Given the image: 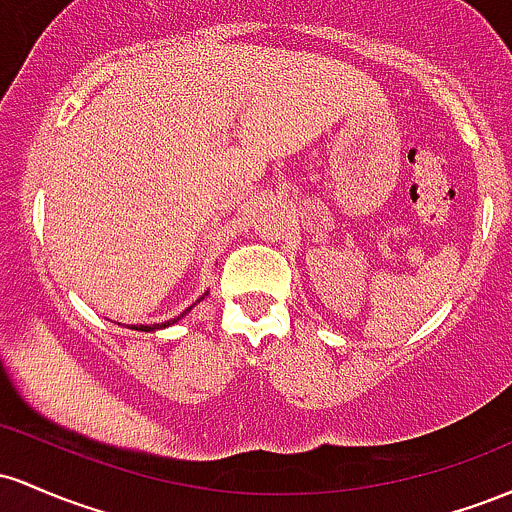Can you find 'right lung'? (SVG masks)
Here are the masks:
<instances>
[{"instance_id":"add662e5","label":"right lung","mask_w":512,"mask_h":512,"mask_svg":"<svg viewBox=\"0 0 512 512\" xmlns=\"http://www.w3.org/2000/svg\"><path fill=\"white\" fill-rule=\"evenodd\" d=\"M200 300H203V297H200ZM186 312H191V309H186ZM183 312V314H186ZM181 314V317H183ZM181 317H176V319H169V321H164V324H135V326H130V329H135V331H157V329H166V326H171V324H176V321H179Z\"/></svg>"}]
</instances>
